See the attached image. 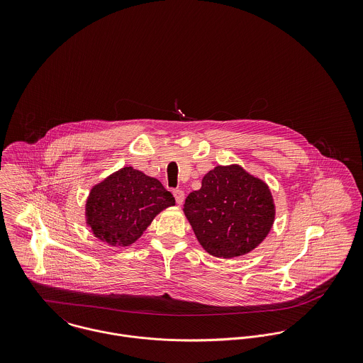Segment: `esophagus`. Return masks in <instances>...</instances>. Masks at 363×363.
<instances>
[{"label": "esophagus", "mask_w": 363, "mask_h": 363, "mask_svg": "<svg viewBox=\"0 0 363 363\" xmlns=\"http://www.w3.org/2000/svg\"><path fill=\"white\" fill-rule=\"evenodd\" d=\"M173 196H174V199H176V203H177L179 206H182L183 201H184V191H183V190H174V191H173Z\"/></svg>", "instance_id": "1"}]
</instances>
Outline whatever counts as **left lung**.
<instances>
[{"mask_svg":"<svg viewBox=\"0 0 363 363\" xmlns=\"http://www.w3.org/2000/svg\"><path fill=\"white\" fill-rule=\"evenodd\" d=\"M183 212L201 247L213 257L249 255L264 242L275 220L268 184L238 163L218 164L186 199Z\"/></svg>","mask_w":363,"mask_h":363,"instance_id":"1","label":"left lung"}]
</instances>
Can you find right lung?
Returning <instances> with one entry per match:
<instances>
[{"mask_svg":"<svg viewBox=\"0 0 363 363\" xmlns=\"http://www.w3.org/2000/svg\"><path fill=\"white\" fill-rule=\"evenodd\" d=\"M174 206V197L157 179L125 166L92 186L85 222L101 242L127 247L143 236L157 213Z\"/></svg>","mask_w":363,"mask_h":363,"instance_id":"obj_1","label":"right lung"}]
</instances>
